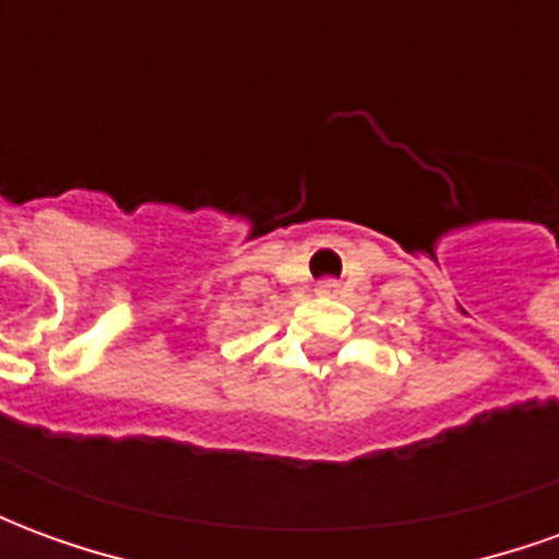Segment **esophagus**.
<instances>
[{
  "instance_id": "obj_1",
  "label": "esophagus",
  "mask_w": 559,
  "mask_h": 559,
  "mask_svg": "<svg viewBox=\"0 0 559 559\" xmlns=\"http://www.w3.org/2000/svg\"><path fill=\"white\" fill-rule=\"evenodd\" d=\"M335 293H338V281L326 278L317 284V296H335Z\"/></svg>"
}]
</instances>
